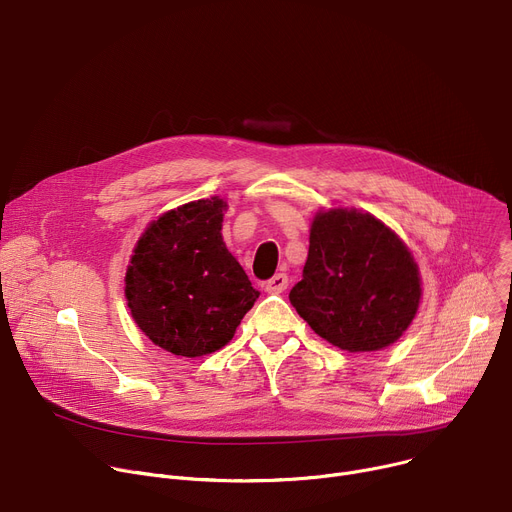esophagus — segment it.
<instances>
[{"mask_svg": "<svg viewBox=\"0 0 512 512\" xmlns=\"http://www.w3.org/2000/svg\"><path fill=\"white\" fill-rule=\"evenodd\" d=\"M288 275L286 273H275L269 282H265V290L269 294H282L288 288Z\"/></svg>", "mask_w": 512, "mask_h": 512, "instance_id": "34e87169", "label": "esophagus"}]
</instances>
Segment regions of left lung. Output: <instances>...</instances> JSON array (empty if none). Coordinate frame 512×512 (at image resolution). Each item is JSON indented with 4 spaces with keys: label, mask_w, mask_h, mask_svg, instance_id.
Listing matches in <instances>:
<instances>
[{
    "label": "left lung",
    "mask_w": 512,
    "mask_h": 512,
    "mask_svg": "<svg viewBox=\"0 0 512 512\" xmlns=\"http://www.w3.org/2000/svg\"><path fill=\"white\" fill-rule=\"evenodd\" d=\"M421 292L418 267L394 230L367 212L335 208L312 220L290 302L318 337L363 353L402 337Z\"/></svg>",
    "instance_id": "1"
}]
</instances>
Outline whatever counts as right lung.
Listing matches in <instances>:
<instances>
[{
    "mask_svg": "<svg viewBox=\"0 0 512 512\" xmlns=\"http://www.w3.org/2000/svg\"><path fill=\"white\" fill-rule=\"evenodd\" d=\"M220 198L169 210L151 222L126 269L134 322L161 349L200 357L222 349L259 292L222 241Z\"/></svg>",
    "mask_w": 512,
    "mask_h": 512,
    "instance_id": "add662e5",
    "label": "right lung"
}]
</instances>
